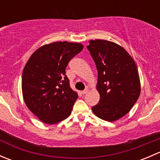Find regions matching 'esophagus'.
<instances>
[{"label": "esophagus", "mask_w": 160, "mask_h": 160, "mask_svg": "<svg viewBox=\"0 0 160 160\" xmlns=\"http://www.w3.org/2000/svg\"><path fill=\"white\" fill-rule=\"evenodd\" d=\"M88 91H89V90H88V89H85L84 90H83V91H81V93H82V94H86V93H88Z\"/></svg>", "instance_id": "obj_1"}]
</instances>
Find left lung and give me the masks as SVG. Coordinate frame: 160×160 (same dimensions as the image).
I'll return each instance as SVG.
<instances>
[{"instance_id":"obj_1","label":"left lung","mask_w":160,"mask_h":160,"mask_svg":"<svg viewBox=\"0 0 160 160\" xmlns=\"http://www.w3.org/2000/svg\"><path fill=\"white\" fill-rule=\"evenodd\" d=\"M87 46L98 70L100 101L92 111L97 117L114 122L130 111L141 92L137 66L129 53L115 42L90 40Z\"/></svg>"}]
</instances>
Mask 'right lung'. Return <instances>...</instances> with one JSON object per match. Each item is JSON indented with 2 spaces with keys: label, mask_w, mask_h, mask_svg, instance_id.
I'll list each match as a JSON object with an SVG mask.
<instances>
[{
  "label": "right lung",
  "mask_w": 160,
  "mask_h": 160,
  "mask_svg": "<svg viewBox=\"0 0 160 160\" xmlns=\"http://www.w3.org/2000/svg\"><path fill=\"white\" fill-rule=\"evenodd\" d=\"M83 49L81 43L52 42L35 50L25 64L22 95L28 108L41 122L53 125L70 115L78 94L70 88L66 67Z\"/></svg>",
  "instance_id": "obj_1"
}]
</instances>
